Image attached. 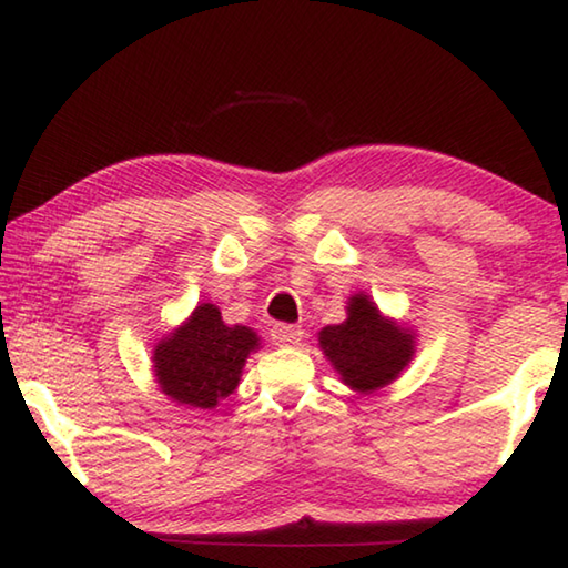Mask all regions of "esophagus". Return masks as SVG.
Masks as SVG:
<instances>
[{"label": "esophagus", "mask_w": 568, "mask_h": 568, "mask_svg": "<svg viewBox=\"0 0 568 568\" xmlns=\"http://www.w3.org/2000/svg\"><path fill=\"white\" fill-rule=\"evenodd\" d=\"M271 338L275 345H297L303 338L301 325H291V323H277L273 325Z\"/></svg>", "instance_id": "esophagus-1"}]
</instances>
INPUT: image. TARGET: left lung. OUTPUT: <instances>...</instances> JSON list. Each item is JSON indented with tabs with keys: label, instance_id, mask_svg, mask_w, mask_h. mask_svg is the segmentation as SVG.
Segmentation results:
<instances>
[{
	"label": "left lung",
	"instance_id": "obj_1",
	"mask_svg": "<svg viewBox=\"0 0 568 568\" xmlns=\"http://www.w3.org/2000/svg\"><path fill=\"white\" fill-rule=\"evenodd\" d=\"M321 348L353 390L371 393L398 376L413 355V335L378 313L368 295H353L348 321L321 331Z\"/></svg>",
	"mask_w": 568,
	"mask_h": 568
}]
</instances>
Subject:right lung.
<instances>
[{"label":"right lung","mask_w":568,"mask_h":568,"mask_svg":"<svg viewBox=\"0 0 568 568\" xmlns=\"http://www.w3.org/2000/svg\"><path fill=\"white\" fill-rule=\"evenodd\" d=\"M257 345L245 325L227 328L213 303L197 305L192 318L155 348L160 388L185 406L215 408L237 388L245 358Z\"/></svg>","instance_id":"add662e5"}]
</instances>
